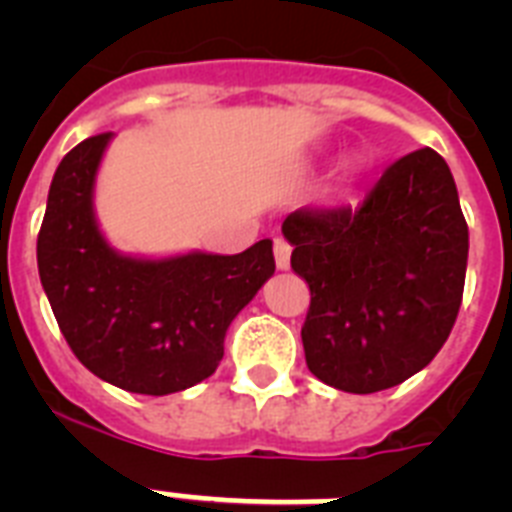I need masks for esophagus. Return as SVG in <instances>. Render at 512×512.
<instances>
[{
    "label": "esophagus",
    "mask_w": 512,
    "mask_h": 512,
    "mask_svg": "<svg viewBox=\"0 0 512 512\" xmlns=\"http://www.w3.org/2000/svg\"><path fill=\"white\" fill-rule=\"evenodd\" d=\"M289 256H292V246L284 238H274V261H277V269H289Z\"/></svg>",
    "instance_id": "34e87169"
}]
</instances>
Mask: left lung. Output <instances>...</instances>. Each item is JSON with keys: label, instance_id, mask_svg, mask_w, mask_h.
<instances>
[{"label": "left lung", "instance_id": "8db88e82", "mask_svg": "<svg viewBox=\"0 0 512 512\" xmlns=\"http://www.w3.org/2000/svg\"><path fill=\"white\" fill-rule=\"evenodd\" d=\"M310 287L305 361L354 395L390 390L433 361L459 315L469 228L449 164L402 156L359 207L295 210L282 223Z\"/></svg>", "mask_w": 512, "mask_h": 512}]
</instances>
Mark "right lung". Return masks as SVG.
Here are the masks:
<instances>
[{"label": "right lung", "instance_id": "add662e5", "mask_svg": "<svg viewBox=\"0 0 512 512\" xmlns=\"http://www.w3.org/2000/svg\"><path fill=\"white\" fill-rule=\"evenodd\" d=\"M110 140H81L53 174L38 233L40 284L89 372L135 395H171L215 372L233 318L277 269L274 251L269 238L235 256L115 251L94 215Z\"/></svg>", "mask_w": 512, "mask_h": 512}]
</instances>
